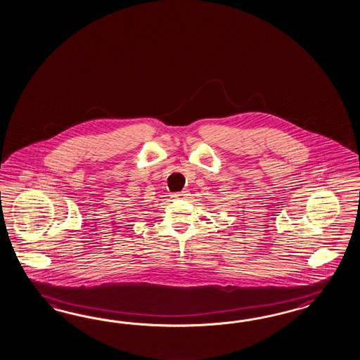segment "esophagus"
Returning a JSON list of instances; mask_svg holds the SVG:
<instances>
[{
  "label": "esophagus",
  "instance_id": "1",
  "mask_svg": "<svg viewBox=\"0 0 360 360\" xmlns=\"http://www.w3.org/2000/svg\"><path fill=\"white\" fill-rule=\"evenodd\" d=\"M172 198H175V200H181V198H185V197H188L189 195V192L188 191H183V192H176V193H172Z\"/></svg>",
  "mask_w": 360,
  "mask_h": 360
}]
</instances>
